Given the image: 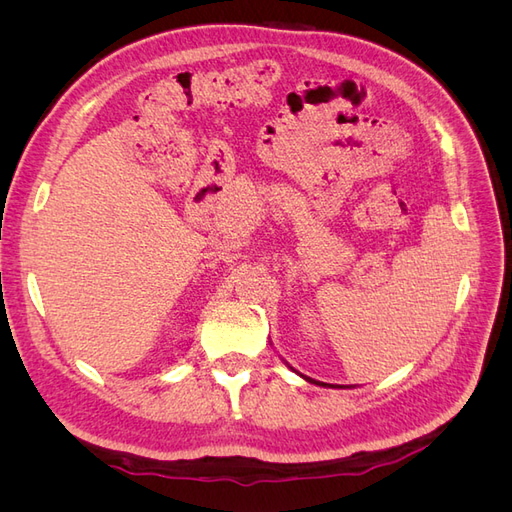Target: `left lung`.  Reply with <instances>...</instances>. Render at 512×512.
I'll list each match as a JSON object with an SVG mask.
<instances>
[{
  "instance_id": "left-lung-1",
  "label": "left lung",
  "mask_w": 512,
  "mask_h": 512,
  "mask_svg": "<svg viewBox=\"0 0 512 512\" xmlns=\"http://www.w3.org/2000/svg\"><path fill=\"white\" fill-rule=\"evenodd\" d=\"M303 376V374H301ZM307 382H314V384H320V386H329V384H324V382H316V380H312V378H307V376H303ZM333 386V384H331Z\"/></svg>"
}]
</instances>
